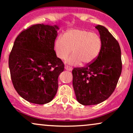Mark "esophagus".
<instances>
[{
  "label": "esophagus",
  "instance_id": "34e87169",
  "mask_svg": "<svg viewBox=\"0 0 133 133\" xmlns=\"http://www.w3.org/2000/svg\"><path fill=\"white\" fill-rule=\"evenodd\" d=\"M64 68L65 70H67V71H71L72 70V68H70V67H69L68 65H65Z\"/></svg>",
  "mask_w": 133,
  "mask_h": 133
}]
</instances>
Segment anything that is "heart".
Returning a JSON list of instances; mask_svg holds the SVG:
<instances>
[{
	"instance_id": "b5f03b06",
	"label": "heart",
	"mask_w": 133,
	"mask_h": 133,
	"mask_svg": "<svg viewBox=\"0 0 133 133\" xmlns=\"http://www.w3.org/2000/svg\"><path fill=\"white\" fill-rule=\"evenodd\" d=\"M102 48L101 38L98 35L81 29L68 30L64 36L59 35L54 41V50L57 57L66 59L69 65L92 63L97 58Z\"/></svg>"
}]
</instances>
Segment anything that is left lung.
I'll list each match as a JSON object with an SVG mask.
<instances>
[{
	"label": "left lung",
	"mask_w": 133,
	"mask_h": 133,
	"mask_svg": "<svg viewBox=\"0 0 133 133\" xmlns=\"http://www.w3.org/2000/svg\"><path fill=\"white\" fill-rule=\"evenodd\" d=\"M95 28L102 40L98 57L90 64L72 70L76 98L83 105H97L110 97L122 71L119 43L105 27L97 25Z\"/></svg>",
	"instance_id": "8db88e82"
}]
</instances>
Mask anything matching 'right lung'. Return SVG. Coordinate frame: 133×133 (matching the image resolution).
I'll list each match as a JSON object with an SVG mask.
<instances>
[{"label":"right lung","mask_w":133,"mask_h":133,"mask_svg":"<svg viewBox=\"0 0 133 133\" xmlns=\"http://www.w3.org/2000/svg\"><path fill=\"white\" fill-rule=\"evenodd\" d=\"M58 30L57 25H32L18 35L9 54L14 87L30 103H49L57 93L58 77L64 69L54 49Z\"/></svg>","instance_id":"right-lung-1"}]
</instances>
